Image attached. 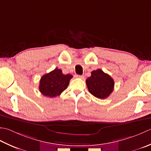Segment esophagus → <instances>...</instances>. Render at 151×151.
<instances>
[{
  "mask_svg": "<svg viewBox=\"0 0 151 151\" xmlns=\"http://www.w3.org/2000/svg\"><path fill=\"white\" fill-rule=\"evenodd\" d=\"M76 78H81V79H84V75H76Z\"/></svg>",
  "mask_w": 151,
  "mask_h": 151,
  "instance_id": "34e87169",
  "label": "esophagus"
}]
</instances>
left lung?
Segmentation results:
<instances>
[{
  "mask_svg": "<svg viewBox=\"0 0 151 151\" xmlns=\"http://www.w3.org/2000/svg\"><path fill=\"white\" fill-rule=\"evenodd\" d=\"M90 93L99 99H105L113 92L114 81L101 69L93 70L91 76L86 80Z\"/></svg>",
  "mask_w": 151,
  "mask_h": 151,
  "instance_id": "8db88e82",
  "label": "left lung"
}]
</instances>
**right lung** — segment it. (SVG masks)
<instances>
[{"mask_svg": "<svg viewBox=\"0 0 151 151\" xmlns=\"http://www.w3.org/2000/svg\"><path fill=\"white\" fill-rule=\"evenodd\" d=\"M73 76L63 75L61 69L58 68L43 75L40 78L39 91L42 95L49 97L60 96L66 90Z\"/></svg>", "mask_w": 151, "mask_h": 151, "instance_id": "add662e5", "label": "right lung"}]
</instances>
